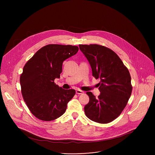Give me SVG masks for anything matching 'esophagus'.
<instances>
[{
	"label": "esophagus",
	"instance_id": "obj_1",
	"mask_svg": "<svg viewBox=\"0 0 155 155\" xmlns=\"http://www.w3.org/2000/svg\"><path fill=\"white\" fill-rule=\"evenodd\" d=\"M76 93H77V94H83L84 92H83V91H81V90H76Z\"/></svg>",
	"mask_w": 155,
	"mask_h": 155
}]
</instances>
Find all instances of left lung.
<instances>
[{
    "mask_svg": "<svg viewBox=\"0 0 155 155\" xmlns=\"http://www.w3.org/2000/svg\"><path fill=\"white\" fill-rule=\"evenodd\" d=\"M89 61L96 79L100 78L97 98L87 92L89 103L84 106L86 116L91 120L107 124L118 118L126 106L132 93L131 78L119 56L106 47L90 44L79 45Z\"/></svg>",
    "mask_w": 155,
    "mask_h": 155,
    "instance_id": "obj_1",
    "label": "left lung"
}]
</instances>
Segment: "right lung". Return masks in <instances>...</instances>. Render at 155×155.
<instances>
[{"label": "right lung", "instance_id": "obj_1", "mask_svg": "<svg viewBox=\"0 0 155 155\" xmlns=\"http://www.w3.org/2000/svg\"><path fill=\"white\" fill-rule=\"evenodd\" d=\"M78 51L77 46L50 44L38 50L26 63L20 75L21 94L31 112L50 121L62 115L74 90H64L54 83L60 77L62 62Z\"/></svg>", "mask_w": 155, "mask_h": 155}]
</instances>
